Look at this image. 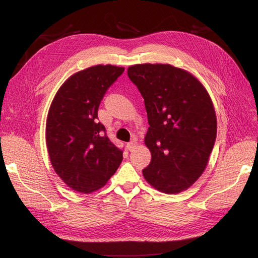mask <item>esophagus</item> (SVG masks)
<instances>
[{
    "mask_svg": "<svg viewBox=\"0 0 258 258\" xmlns=\"http://www.w3.org/2000/svg\"><path fill=\"white\" fill-rule=\"evenodd\" d=\"M136 146H137V141H136V140H134V141H130L129 143H127V147H128L129 151L134 150V148H136Z\"/></svg>",
    "mask_w": 258,
    "mask_h": 258,
    "instance_id": "obj_1",
    "label": "esophagus"
}]
</instances>
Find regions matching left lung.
Wrapping results in <instances>:
<instances>
[{
	"instance_id": "left-lung-1",
	"label": "left lung",
	"mask_w": 258,
	"mask_h": 258,
	"mask_svg": "<svg viewBox=\"0 0 258 258\" xmlns=\"http://www.w3.org/2000/svg\"><path fill=\"white\" fill-rule=\"evenodd\" d=\"M128 76L144 99L150 123L144 142L152 159L143 176L159 191L181 192L204 173L213 150L212 100L192 74L171 64H135Z\"/></svg>"
}]
</instances>
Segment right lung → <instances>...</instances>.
Segmentation results:
<instances>
[{
    "label": "right lung",
    "instance_id": "add662e5",
    "mask_svg": "<svg viewBox=\"0 0 258 258\" xmlns=\"http://www.w3.org/2000/svg\"><path fill=\"white\" fill-rule=\"evenodd\" d=\"M123 71L111 64L85 69L70 76L52 100L46 121V145L54 172L73 190H98L122 161V151L98 122V108Z\"/></svg>",
    "mask_w": 258,
    "mask_h": 258
}]
</instances>
